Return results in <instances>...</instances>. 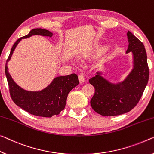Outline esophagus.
I'll return each instance as SVG.
<instances>
[{
  "label": "esophagus",
  "mask_w": 154,
  "mask_h": 154,
  "mask_svg": "<svg viewBox=\"0 0 154 154\" xmlns=\"http://www.w3.org/2000/svg\"><path fill=\"white\" fill-rule=\"evenodd\" d=\"M79 82H80V83H82V82H85L84 75L82 74L79 75Z\"/></svg>",
  "instance_id": "obj_1"
}]
</instances>
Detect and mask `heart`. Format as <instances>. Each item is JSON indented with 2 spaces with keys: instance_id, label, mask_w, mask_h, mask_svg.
I'll list each match as a JSON object with an SVG mask.
<instances>
[{
  "instance_id": "1",
  "label": "heart",
  "mask_w": 154,
  "mask_h": 154,
  "mask_svg": "<svg viewBox=\"0 0 154 154\" xmlns=\"http://www.w3.org/2000/svg\"><path fill=\"white\" fill-rule=\"evenodd\" d=\"M106 49H107V47H105V46L102 47H100V48H99V49H98V50H97V51H96L95 54H100V53H103V52H104V51H105L106 50Z\"/></svg>"
}]
</instances>
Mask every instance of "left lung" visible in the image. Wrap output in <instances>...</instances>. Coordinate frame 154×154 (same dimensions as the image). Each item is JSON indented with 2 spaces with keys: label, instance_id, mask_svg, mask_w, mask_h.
<instances>
[{
  "label": "left lung",
  "instance_id": "obj_1",
  "mask_svg": "<svg viewBox=\"0 0 154 154\" xmlns=\"http://www.w3.org/2000/svg\"><path fill=\"white\" fill-rule=\"evenodd\" d=\"M127 54L133 57V68L122 82L113 83L98 72L89 82L95 88L90 103L93 109L103 116L121 115L131 111L140 100L148 83L149 70L145 46L128 31Z\"/></svg>",
  "mask_w": 154,
  "mask_h": 154
}]
</instances>
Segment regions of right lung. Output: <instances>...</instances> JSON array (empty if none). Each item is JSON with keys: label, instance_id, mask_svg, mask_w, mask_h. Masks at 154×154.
Returning <instances> with one entry per match:
<instances>
[{"label": "right lung", "instance_id": "add662e5", "mask_svg": "<svg viewBox=\"0 0 154 154\" xmlns=\"http://www.w3.org/2000/svg\"><path fill=\"white\" fill-rule=\"evenodd\" d=\"M34 35L51 37L53 33L41 28L32 29L26 36L20 38L11 47L5 65V75L9 85V93L14 103L31 114L41 117L50 118L58 115L65 109L68 94L79 83L78 75L72 74L58 76L45 88L41 91H27L21 88L14 82L8 72V63L11 58L14 49L22 39Z\"/></svg>", "mask_w": 154, "mask_h": 154}]
</instances>
